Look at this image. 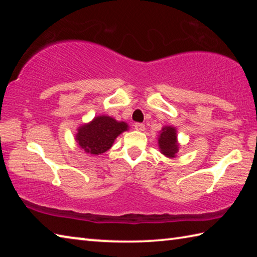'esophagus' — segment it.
<instances>
[{
  "instance_id": "esophagus-1",
  "label": "esophagus",
  "mask_w": 257,
  "mask_h": 257,
  "mask_svg": "<svg viewBox=\"0 0 257 257\" xmlns=\"http://www.w3.org/2000/svg\"><path fill=\"white\" fill-rule=\"evenodd\" d=\"M134 127L136 130H139V132H144V130H145V124L141 123V122H136L134 124Z\"/></svg>"
}]
</instances>
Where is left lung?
Returning a JSON list of instances; mask_svg holds the SVG:
<instances>
[{
	"mask_svg": "<svg viewBox=\"0 0 257 257\" xmlns=\"http://www.w3.org/2000/svg\"><path fill=\"white\" fill-rule=\"evenodd\" d=\"M160 152L168 158H176L179 152V144L177 141V129L171 125H165L160 132L159 136Z\"/></svg>",
	"mask_w": 257,
	"mask_h": 257,
	"instance_id": "1",
	"label": "left lung"
}]
</instances>
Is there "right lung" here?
<instances>
[{"label": "right lung", "instance_id": "right-lung-1", "mask_svg": "<svg viewBox=\"0 0 257 257\" xmlns=\"http://www.w3.org/2000/svg\"><path fill=\"white\" fill-rule=\"evenodd\" d=\"M128 130V124L107 115H98L78 128L76 141L86 153L99 155L110 150L114 139Z\"/></svg>", "mask_w": 257, "mask_h": 257}]
</instances>
